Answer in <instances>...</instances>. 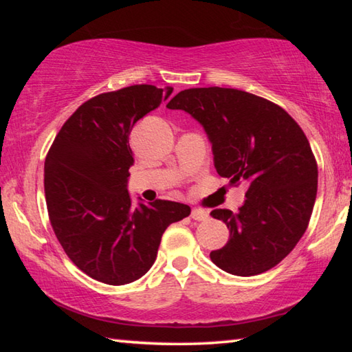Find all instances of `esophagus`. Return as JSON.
Instances as JSON below:
<instances>
[{"label":"esophagus","mask_w":352,"mask_h":352,"mask_svg":"<svg viewBox=\"0 0 352 352\" xmlns=\"http://www.w3.org/2000/svg\"><path fill=\"white\" fill-rule=\"evenodd\" d=\"M190 217H192L194 220H206L208 219V211L200 210V208H194V210L190 211Z\"/></svg>","instance_id":"obj_1"}]
</instances>
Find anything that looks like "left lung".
I'll return each instance as SVG.
<instances>
[{
	"mask_svg": "<svg viewBox=\"0 0 352 352\" xmlns=\"http://www.w3.org/2000/svg\"><path fill=\"white\" fill-rule=\"evenodd\" d=\"M166 107L204 126L220 177L247 184L239 212L211 211L230 230L211 261L237 276L270 270L305 234L317 197L318 168L305 132L279 105L234 88H189Z\"/></svg>",
	"mask_w": 352,
	"mask_h": 352,
	"instance_id": "obj_1",
	"label": "left lung"
}]
</instances>
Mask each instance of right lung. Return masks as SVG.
<instances>
[{
	"instance_id": "add662e5",
	"label": "right lung",
	"mask_w": 352,
	"mask_h": 352,
	"mask_svg": "<svg viewBox=\"0 0 352 352\" xmlns=\"http://www.w3.org/2000/svg\"><path fill=\"white\" fill-rule=\"evenodd\" d=\"M172 88L132 85L98 94L63 124L45 160V197L52 230L68 258L96 281L122 285L146 275L170 223L190 214L169 200L132 205L127 190L136 121Z\"/></svg>"
}]
</instances>
